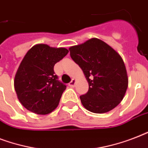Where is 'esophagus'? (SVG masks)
I'll return each instance as SVG.
<instances>
[{"label":"esophagus","instance_id":"esophagus-1","mask_svg":"<svg viewBox=\"0 0 148 148\" xmlns=\"http://www.w3.org/2000/svg\"><path fill=\"white\" fill-rule=\"evenodd\" d=\"M75 84H76V80H74V79H72V81L69 83V86H70V87H74Z\"/></svg>","mask_w":148,"mask_h":148}]
</instances>
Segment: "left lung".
Returning <instances> with one entry per match:
<instances>
[{"mask_svg":"<svg viewBox=\"0 0 148 148\" xmlns=\"http://www.w3.org/2000/svg\"><path fill=\"white\" fill-rule=\"evenodd\" d=\"M71 57L83 71L89 89L80 97L83 106L95 114L116 108L128 86L124 60L110 45L93 38L69 48Z\"/></svg>","mask_w":148,"mask_h":148,"instance_id":"obj_1","label":"left lung"}]
</instances>
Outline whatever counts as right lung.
<instances>
[{"instance_id":"right-lung-1","label":"right lung","mask_w":148,"mask_h":148,"mask_svg":"<svg viewBox=\"0 0 148 148\" xmlns=\"http://www.w3.org/2000/svg\"><path fill=\"white\" fill-rule=\"evenodd\" d=\"M67 53L64 47L44 44L34 45L27 52L14 81L17 98L27 110L45 115L57 108L66 85L57 80L53 67Z\"/></svg>"}]
</instances>
